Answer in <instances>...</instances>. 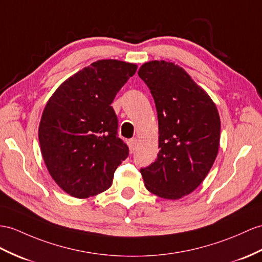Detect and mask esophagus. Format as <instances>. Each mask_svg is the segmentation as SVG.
<instances>
[{"mask_svg":"<svg viewBox=\"0 0 262 262\" xmlns=\"http://www.w3.org/2000/svg\"><path fill=\"white\" fill-rule=\"evenodd\" d=\"M138 145H139V140L137 138H133L129 141V148L131 152H135L138 148Z\"/></svg>","mask_w":262,"mask_h":262,"instance_id":"esophagus-1","label":"esophagus"}]
</instances>
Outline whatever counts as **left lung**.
Masks as SVG:
<instances>
[{
	"instance_id": "1",
	"label": "left lung",
	"mask_w": 262,
	"mask_h": 262,
	"mask_svg": "<svg viewBox=\"0 0 262 262\" xmlns=\"http://www.w3.org/2000/svg\"><path fill=\"white\" fill-rule=\"evenodd\" d=\"M138 74L155 100L160 135L157 160L140 172L150 192L180 199L200 186L218 155V110L207 92L174 63L146 62Z\"/></svg>"
}]
</instances>
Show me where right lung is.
<instances>
[{
  "label": "right lung",
  "instance_id": "add662e5",
  "mask_svg": "<svg viewBox=\"0 0 262 262\" xmlns=\"http://www.w3.org/2000/svg\"><path fill=\"white\" fill-rule=\"evenodd\" d=\"M137 68L118 60L93 62L48 101L39 126L41 152L51 177L68 194L85 199L103 192L129 156L111 103Z\"/></svg>",
  "mask_w": 262,
  "mask_h": 262
}]
</instances>
